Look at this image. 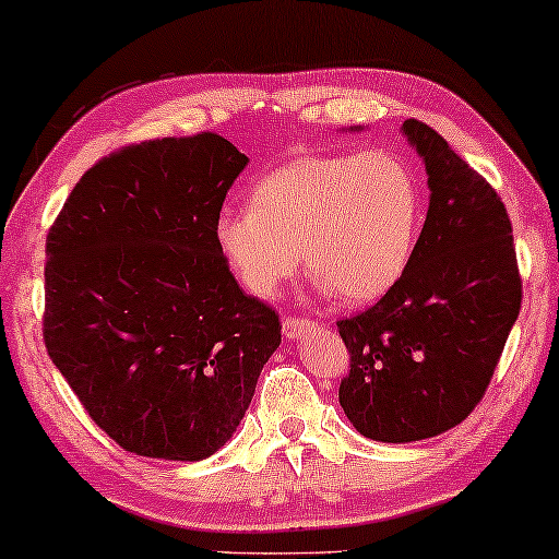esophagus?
<instances>
[{
  "label": "esophagus",
  "mask_w": 559,
  "mask_h": 559,
  "mask_svg": "<svg viewBox=\"0 0 559 559\" xmlns=\"http://www.w3.org/2000/svg\"><path fill=\"white\" fill-rule=\"evenodd\" d=\"M318 323H312L308 318H295L289 316L285 318V323H282V333H285V338H297V335L305 333V331H312Z\"/></svg>",
  "instance_id": "obj_1"
}]
</instances>
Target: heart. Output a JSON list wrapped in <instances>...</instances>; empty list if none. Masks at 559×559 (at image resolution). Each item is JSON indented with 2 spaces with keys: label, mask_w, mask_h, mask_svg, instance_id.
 <instances>
[{
  "label": "heart",
  "mask_w": 559,
  "mask_h": 559,
  "mask_svg": "<svg viewBox=\"0 0 559 559\" xmlns=\"http://www.w3.org/2000/svg\"><path fill=\"white\" fill-rule=\"evenodd\" d=\"M423 188L407 159L389 150L302 155L264 175L249 209L221 211L216 243L257 297H277L302 262L335 300L384 297L415 254Z\"/></svg>",
  "instance_id": "1"
}]
</instances>
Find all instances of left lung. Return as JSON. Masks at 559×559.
<instances>
[{"label": "left lung", "mask_w": 559, "mask_h": 559, "mask_svg": "<svg viewBox=\"0 0 559 559\" xmlns=\"http://www.w3.org/2000/svg\"><path fill=\"white\" fill-rule=\"evenodd\" d=\"M430 209L402 280L338 320L350 354L338 402L364 438L412 442L461 425L484 400L522 308L511 221L484 175L425 121L402 124Z\"/></svg>", "instance_id": "1"}]
</instances>
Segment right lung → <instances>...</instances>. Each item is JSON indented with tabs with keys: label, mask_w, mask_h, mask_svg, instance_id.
Wrapping results in <instances>:
<instances>
[{
	"label": "right lung",
	"mask_w": 559,
	"mask_h": 559,
	"mask_svg": "<svg viewBox=\"0 0 559 559\" xmlns=\"http://www.w3.org/2000/svg\"><path fill=\"white\" fill-rule=\"evenodd\" d=\"M249 157L221 134L129 144L86 170L45 241V348L134 455L203 461L239 427L282 341L216 243Z\"/></svg>",
	"instance_id": "1"
}]
</instances>
